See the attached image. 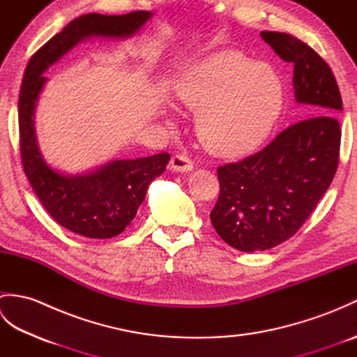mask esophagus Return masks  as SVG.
Wrapping results in <instances>:
<instances>
[{
	"mask_svg": "<svg viewBox=\"0 0 357 357\" xmlns=\"http://www.w3.org/2000/svg\"><path fill=\"white\" fill-rule=\"evenodd\" d=\"M170 170L176 173L193 170V161L185 155H174L170 161Z\"/></svg>",
	"mask_w": 357,
	"mask_h": 357,
	"instance_id": "1",
	"label": "esophagus"
}]
</instances>
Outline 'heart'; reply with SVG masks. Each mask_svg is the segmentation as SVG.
Wrapping results in <instances>:
<instances>
[{
    "instance_id": "b5f03b06",
    "label": "heart",
    "mask_w": 357,
    "mask_h": 357,
    "mask_svg": "<svg viewBox=\"0 0 357 357\" xmlns=\"http://www.w3.org/2000/svg\"><path fill=\"white\" fill-rule=\"evenodd\" d=\"M282 98L278 73L238 52L211 56L176 87V100L198 109L199 139L221 155H239L256 147L275 124Z\"/></svg>"
}]
</instances>
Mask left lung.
Masks as SVG:
<instances>
[{
    "mask_svg": "<svg viewBox=\"0 0 357 357\" xmlns=\"http://www.w3.org/2000/svg\"><path fill=\"white\" fill-rule=\"evenodd\" d=\"M262 40L293 63L301 119L267 147L218 169L219 198L211 224L227 244L241 252H262L291 238L327 192L339 162L342 98L330 66L298 38L261 32Z\"/></svg>",
    "mask_w": 357,
    "mask_h": 357,
    "instance_id": "obj_1",
    "label": "left lung"
}]
</instances>
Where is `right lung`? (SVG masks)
Returning a JSON list of instances; mask_svg holds the SVG:
<instances>
[{
    "label": "right lung",
    "mask_w": 357,
    "mask_h": 357,
    "mask_svg": "<svg viewBox=\"0 0 357 357\" xmlns=\"http://www.w3.org/2000/svg\"><path fill=\"white\" fill-rule=\"evenodd\" d=\"M151 18V12L87 13L69 22L30 58L18 100L22 169L38 199L55 221L81 236L107 239L123 233L136 216L151 181L169 164V153L112 161L93 172L64 174L44 161L35 136V107L47 78L44 72L64 53L90 36L128 38Z\"/></svg>",
    "instance_id": "add662e5"
}]
</instances>
